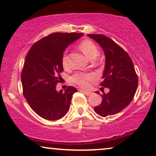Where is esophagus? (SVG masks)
I'll use <instances>...</instances> for the list:
<instances>
[{"label":"esophagus","instance_id":"1","mask_svg":"<svg viewBox=\"0 0 156 156\" xmlns=\"http://www.w3.org/2000/svg\"><path fill=\"white\" fill-rule=\"evenodd\" d=\"M80 91H81V92H83V93L85 94L86 96H90V95H91V91H85V90H82V89H81V90H80Z\"/></svg>","mask_w":156,"mask_h":156}]
</instances>
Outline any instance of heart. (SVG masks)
<instances>
[{"label": "heart", "mask_w": 156, "mask_h": 156, "mask_svg": "<svg viewBox=\"0 0 156 156\" xmlns=\"http://www.w3.org/2000/svg\"><path fill=\"white\" fill-rule=\"evenodd\" d=\"M79 48L90 60H94L98 53V48L96 46V44H94L92 41L87 40V39L81 41L80 45H79ZM62 66L65 69H67L69 67L68 55L66 51L64 52L62 58ZM93 79L94 76L91 74L78 72L74 74L71 77V80L73 83L80 85V87H87L89 85V82Z\"/></svg>", "instance_id": "b5f03b06"}]
</instances>
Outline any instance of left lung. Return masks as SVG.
<instances>
[{
	"label": "left lung",
	"instance_id": "left-lung-1",
	"mask_svg": "<svg viewBox=\"0 0 156 156\" xmlns=\"http://www.w3.org/2000/svg\"><path fill=\"white\" fill-rule=\"evenodd\" d=\"M87 36L104 51L105 65L101 85L109 89V92L101 94L102 102L96 106L94 111L103 117L115 115L130 104L137 90L138 78L134 65L126 52L109 37L96 34ZM96 93L99 94L98 91Z\"/></svg>",
	"mask_w": 156,
	"mask_h": 156
}]
</instances>
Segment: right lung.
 <instances>
[{
	"label": "right lung",
	"mask_w": 156,
	"mask_h": 156,
	"mask_svg": "<svg viewBox=\"0 0 156 156\" xmlns=\"http://www.w3.org/2000/svg\"><path fill=\"white\" fill-rule=\"evenodd\" d=\"M83 33H55L34 43L26 55L21 72L25 98L41 118L55 121L68 112L76 88L69 86L65 91L56 90L63 71L62 58L66 47Z\"/></svg>",
	"instance_id": "right-lung-1"
}]
</instances>
